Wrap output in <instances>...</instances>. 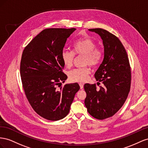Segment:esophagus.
I'll return each instance as SVG.
<instances>
[{
    "mask_svg": "<svg viewBox=\"0 0 148 148\" xmlns=\"http://www.w3.org/2000/svg\"><path fill=\"white\" fill-rule=\"evenodd\" d=\"M79 86H80V88H81V89H82V88H83V87H84V84L80 83Z\"/></svg>",
    "mask_w": 148,
    "mask_h": 148,
    "instance_id": "esophagus-1",
    "label": "esophagus"
}]
</instances>
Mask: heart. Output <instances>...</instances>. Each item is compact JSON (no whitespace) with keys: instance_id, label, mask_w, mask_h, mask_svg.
<instances>
[{"instance_id":"1","label":"heart","mask_w":148,"mask_h":148,"mask_svg":"<svg viewBox=\"0 0 148 148\" xmlns=\"http://www.w3.org/2000/svg\"><path fill=\"white\" fill-rule=\"evenodd\" d=\"M96 46L95 42L89 38L75 41L73 45L74 53L67 49H64L62 51L61 58L64 66L67 68L73 66L75 54L84 56V65L88 64L93 67L98 65L102 59V53L100 49L96 48ZM89 73V68L85 66L71 71L69 77L73 82H83L87 80Z\"/></svg>"}]
</instances>
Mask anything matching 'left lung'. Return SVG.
<instances>
[{
    "label": "left lung",
    "instance_id": "8db88e82",
    "mask_svg": "<svg viewBox=\"0 0 148 148\" xmlns=\"http://www.w3.org/2000/svg\"><path fill=\"white\" fill-rule=\"evenodd\" d=\"M97 33L103 40V60L95 72V78L99 86L86 84L84 101L87 112L95 119L111 117L123 106L131 86V67L126 49L121 42L112 33L102 28L88 29Z\"/></svg>",
    "mask_w": 148,
    "mask_h": 148
}]
</instances>
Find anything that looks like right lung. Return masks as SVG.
Wrapping results in <instances>:
<instances>
[{"mask_svg":"<svg viewBox=\"0 0 148 148\" xmlns=\"http://www.w3.org/2000/svg\"><path fill=\"white\" fill-rule=\"evenodd\" d=\"M75 30L74 28L45 29L22 53L20 70L25 95L35 112L46 120L58 121L66 116L80 88L77 83L61 86L67 78L62 72L61 53Z\"/></svg>","mask_w":148,"mask_h":148,"instance_id":"1","label":"right lung"}]
</instances>
